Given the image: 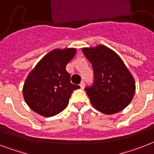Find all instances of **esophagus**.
<instances>
[{"instance_id": "1", "label": "esophagus", "mask_w": 154, "mask_h": 154, "mask_svg": "<svg viewBox=\"0 0 154 154\" xmlns=\"http://www.w3.org/2000/svg\"><path fill=\"white\" fill-rule=\"evenodd\" d=\"M80 87H81V89H83L85 88V81H81V83H80Z\"/></svg>"}]
</instances>
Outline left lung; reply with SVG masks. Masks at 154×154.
Returning <instances> with one entry per match:
<instances>
[{"instance_id": "1", "label": "left lung", "mask_w": 154, "mask_h": 154, "mask_svg": "<svg viewBox=\"0 0 154 154\" xmlns=\"http://www.w3.org/2000/svg\"><path fill=\"white\" fill-rule=\"evenodd\" d=\"M82 51L93 68V83L85 88L93 106L105 114L125 109L132 100L135 84L122 59L103 45Z\"/></svg>"}]
</instances>
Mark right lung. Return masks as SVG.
I'll use <instances>...</instances> for the list:
<instances>
[{
  "label": "right lung",
  "mask_w": 154,
  "mask_h": 154,
  "mask_svg": "<svg viewBox=\"0 0 154 154\" xmlns=\"http://www.w3.org/2000/svg\"><path fill=\"white\" fill-rule=\"evenodd\" d=\"M77 52L75 48L55 49L45 55L28 75L23 96L31 109L52 117L66 109L71 94L79 85L70 82L66 66Z\"/></svg>",
  "instance_id": "1"
}]
</instances>
